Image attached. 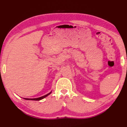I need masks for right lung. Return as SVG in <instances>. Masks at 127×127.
Segmentation results:
<instances>
[{
  "label": "right lung",
  "mask_w": 127,
  "mask_h": 127,
  "mask_svg": "<svg viewBox=\"0 0 127 127\" xmlns=\"http://www.w3.org/2000/svg\"><path fill=\"white\" fill-rule=\"evenodd\" d=\"M51 93V91L50 92V93H49L48 94L45 95L41 96V97H38V98H24L25 100H35V101H39L40 100H42L43 98H44L45 97H46V96H48V95H49Z\"/></svg>",
  "instance_id": "add662e5"
}]
</instances>
